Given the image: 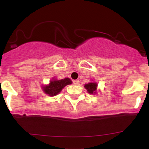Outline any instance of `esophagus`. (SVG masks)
Listing matches in <instances>:
<instances>
[{"label":"esophagus","mask_w":149,"mask_h":149,"mask_svg":"<svg viewBox=\"0 0 149 149\" xmlns=\"http://www.w3.org/2000/svg\"><path fill=\"white\" fill-rule=\"evenodd\" d=\"M73 84H74V85H78L80 83V80H73Z\"/></svg>","instance_id":"1"}]
</instances>
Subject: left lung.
Listing matches in <instances>:
<instances>
[{
    "mask_svg": "<svg viewBox=\"0 0 149 149\" xmlns=\"http://www.w3.org/2000/svg\"><path fill=\"white\" fill-rule=\"evenodd\" d=\"M85 88L90 94H95L97 93V83L95 82H92V83H89L88 84H85Z\"/></svg>",
    "mask_w": 149,
    "mask_h": 149,
    "instance_id": "obj_1",
    "label": "left lung"
}]
</instances>
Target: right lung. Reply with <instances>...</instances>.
<instances>
[{
	"label": "right lung",
	"instance_id": "right-lung-1",
	"mask_svg": "<svg viewBox=\"0 0 149 149\" xmlns=\"http://www.w3.org/2000/svg\"><path fill=\"white\" fill-rule=\"evenodd\" d=\"M72 81L69 78H65L64 79L61 80L54 79L50 80L49 85H44L42 88L45 94L50 97H53L58 95L66 85H70Z\"/></svg>",
	"mask_w": 149,
	"mask_h": 149
}]
</instances>
